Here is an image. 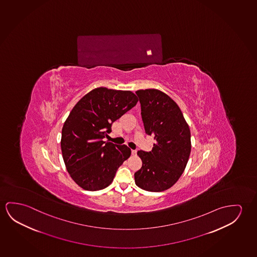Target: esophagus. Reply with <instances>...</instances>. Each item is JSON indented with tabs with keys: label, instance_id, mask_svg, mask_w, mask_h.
Returning a JSON list of instances; mask_svg holds the SVG:
<instances>
[{
	"label": "esophagus",
	"instance_id": "1",
	"mask_svg": "<svg viewBox=\"0 0 257 257\" xmlns=\"http://www.w3.org/2000/svg\"><path fill=\"white\" fill-rule=\"evenodd\" d=\"M136 154H137V151H136V150H132V155H133V156H136Z\"/></svg>",
	"mask_w": 257,
	"mask_h": 257
}]
</instances>
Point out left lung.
<instances>
[{"label":"left lung","mask_w":257,"mask_h":257,"mask_svg":"<svg viewBox=\"0 0 257 257\" xmlns=\"http://www.w3.org/2000/svg\"><path fill=\"white\" fill-rule=\"evenodd\" d=\"M144 129L154 137L151 151H138L143 166L135 174V183L143 190H168L182 176L191 150L190 131L177 104L156 89L139 90Z\"/></svg>","instance_id":"8db88e82"}]
</instances>
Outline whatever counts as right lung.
Masks as SVG:
<instances>
[{
  "label": "right lung",
  "mask_w": 257,
  "mask_h": 257,
  "mask_svg": "<svg viewBox=\"0 0 257 257\" xmlns=\"http://www.w3.org/2000/svg\"><path fill=\"white\" fill-rule=\"evenodd\" d=\"M130 91L96 88L73 107L61 133V151L68 174L83 190L107 188L123 161L131 156L125 145L103 142L112 123L135 107Z\"/></svg>",
  "instance_id": "obj_1"
}]
</instances>
